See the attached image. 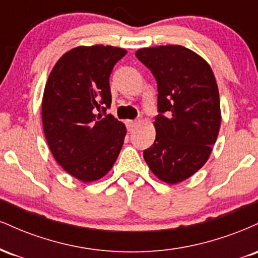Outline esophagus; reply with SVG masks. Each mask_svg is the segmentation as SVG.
<instances>
[{
	"instance_id": "34e87169",
	"label": "esophagus",
	"mask_w": 258,
	"mask_h": 258,
	"mask_svg": "<svg viewBox=\"0 0 258 258\" xmlns=\"http://www.w3.org/2000/svg\"><path fill=\"white\" fill-rule=\"evenodd\" d=\"M136 125H137V121H135V120H127L126 121V126H127V130H128V131H133Z\"/></svg>"
}]
</instances>
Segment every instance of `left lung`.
I'll use <instances>...</instances> for the list:
<instances>
[{
  "label": "left lung",
  "mask_w": 258,
  "mask_h": 258,
  "mask_svg": "<svg viewBox=\"0 0 258 258\" xmlns=\"http://www.w3.org/2000/svg\"><path fill=\"white\" fill-rule=\"evenodd\" d=\"M136 57L158 84L156 137L144 150L158 178L174 184L204 166L221 125L220 94L210 65L183 46L142 48Z\"/></svg>",
  "instance_id": "left-lung-1"
}]
</instances>
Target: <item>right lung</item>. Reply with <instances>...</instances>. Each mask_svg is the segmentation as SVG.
Returning a JSON list of instances; mask_svg holds the SVG:
<instances>
[{"label":"right lung","mask_w":258,"mask_h":258,"mask_svg":"<svg viewBox=\"0 0 258 258\" xmlns=\"http://www.w3.org/2000/svg\"><path fill=\"white\" fill-rule=\"evenodd\" d=\"M126 49L96 44L67 52L49 74L43 92L47 143L61 167L80 180L102 178L116 161L126 127L106 110L109 78Z\"/></svg>","instance_id":"1"}]
</instances>
